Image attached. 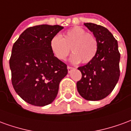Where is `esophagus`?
Wrapping results in <instances>:
<instances>
[{
	"mask_svg": "<svg viewBox=\"0 0 131 131\" xmlns=\"http://www.w3.org/2000/svg\"><path fill=\"white\" fill-rule=\"evenodd\" d=\"M67 69H68L69 73H70L71 70H72V69H74V67H67Z\"/></svg>",
	"mask_w": 131,
	"mask_h": 131,
	"instance_id": "1",
	"label": "esophagus"
}]
</instances>
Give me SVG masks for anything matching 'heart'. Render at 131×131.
I'll use <instances>...</instances> for the list:
<instances>
[{
	"label": "heart",
	"mask_w": 131,
	"mask_h": 131,
	"mask_svg": "<svg viewBox=\"0 0 131 131\" xmlns=\"http://www.w3.org/2000/svg\"><path fill=\"white\" fill-rule=\"evenodd\" d=\"M50 48L58 60L64 61L70 52L74 53L71 61L74 63H88L93 60L97 51V42L93 34L85 33L80 27H74L66 31L61 37L55 35L50 39Z\"/></svg>",
	"instance_id": "1"
}]
</instances>
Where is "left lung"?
Masks as SVG:
<instances>
[{
  "label": "left lung",
  "instance_id": "left-lung-1",
  "mask_svg": "<svg viewBox=\"0 0 131 131\" xmlns=\"http://www.w3.org/2000/svg\"><path fill=\"white\" fill-rule=\"evenodd\" d=\"M97 42V51L93 60L78 69L82 74L77 83L80 95L87 100H100L108 96L118 82L120 53L118 42L107 28L84 23Z\"/></svg>",
  "mask_w": 131,
  "mask_h": 131
}]
</instances>
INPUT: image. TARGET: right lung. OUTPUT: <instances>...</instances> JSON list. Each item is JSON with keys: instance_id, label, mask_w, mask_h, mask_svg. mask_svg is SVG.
<instances>
[{"instance_id": "1", "label": "right lung", "mask_w": 131, "mask_h": 131, "mask_svg": "<svg viewBox=\"0 0 131 131\" xmlns=\"http://www.w3.org/2000/svg\"><path fill=\"white\" fill-rule=\"evenodd\" d=\"M64 27L42 24L29 27L14 43L10 59L13 88L29 104L43 107L54 101L67 64L52 54L50 39Z\"/></svg>"}]
</instances>
